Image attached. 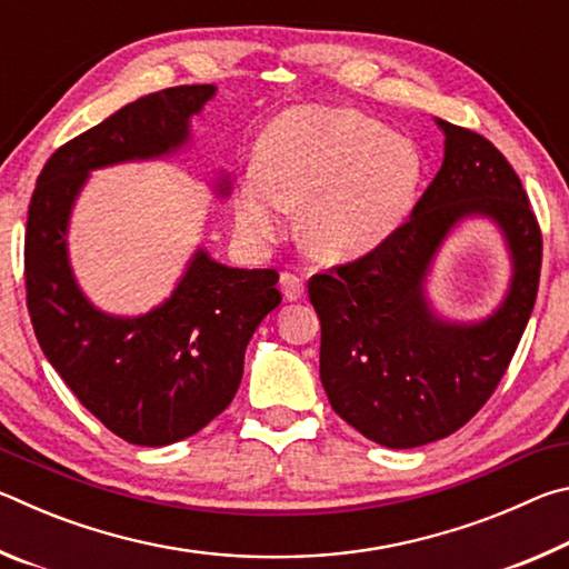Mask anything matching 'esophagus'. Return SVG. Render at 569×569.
<instances>
[{
    "label": "esophagus",
    "mask_w": 569,
    "mask_h": 569,
    "mask_svg": "<svg viewBox=\"0 0 569 569\" xmlns=\"http://www.w3.org/2000/svg\"><path fill=\"white\" fill-rule=\"evenodd\" d=\"M281 293L286 301H298V298H303V293H306L303 278L291 273V271H283L281 273Z\"/></svg>",
    "instance_id": "obj_1"
}]
</instances>
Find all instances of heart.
I'll use <instances>...</instances> for the list:
<instances>
[{"mask_svg": "<svg viewBox=\"0 0 569 569\" xmlns=\"http://www.w3.org/2000/svg\"><path fill=\"white\" fill-rule=\"evenodd\" d=\"M411 140L346 108H296L258 142L256 166L233 192L238 230L250 240L281 236L303 210V243L323 261H349L387 240L421 188Z\"/></svg>", "mask_w": 569, "mask_h": 569, "instance_id": "b5f03b06", "label": "heart"}]
</instances>
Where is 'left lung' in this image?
<instances>
[{
    "label": "left lung",
    "mask_w": 569,
    "mask_h": 569,
    "mask_svg": "<svg viewBox=\"0 0 569 569\" xmlns=\"http://www.w3.org/2000/svg\"><path fill=\"white\" fill-rule=\"evenodd\" d=\"M439 124L445 162L407 223L369 253L308 281L331 407L389 449L445 439L485 407L527 329L542 268V230L515 168L485 134ZM477 212L506 230L513 288L492 320L449 327L430 316L420 281L450 226Z\"/></svg>",
    "instance_id": "1"
}]
</instances>
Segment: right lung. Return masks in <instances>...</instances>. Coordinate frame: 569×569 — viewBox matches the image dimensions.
Wrapping results in <instances>:
<instances>
[{"label":"right lung","instance_id":"obj_1","mask_svg":"<svg viewBox=\"0 0 569 569\" xmlns=\"http://www.w3.org/2000/svg\"><path fill=\"white\" fill-rule=\"evenodd\" d=\"M213 84H180L124 104L52 152L24 230V288L37 341L84 409L140 447L192 437L233 401L250 336L281 303L273 268H226L198 250L166 303L114 319L88 303L67 263L64 230L88 170L182 146Z\"/></svg>","mask_w":569,"mask_h":569}]
</instances>
